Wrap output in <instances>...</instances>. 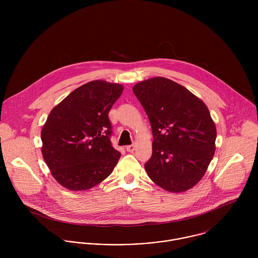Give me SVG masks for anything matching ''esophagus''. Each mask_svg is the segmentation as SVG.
Masks as SVG:
<instances>
[{"mask_svg":"<svg viewBox=\"0 0 258 258\" xmlns=\"http://www.w3.org/2000/svg\"><path fill=\"white\" fill-rule=\"evenodd\" d=\"M135 145L134 144H132V145H129V146H127L126 147V150H127V152H130V153H132V152H134V150H135Z\"/></svg>","mask_w":258,"mask_h":258,"instance_id":"obj_1","label":"esophagus"}]
</instances>
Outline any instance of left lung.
<instances>
[{
	"label": "left lung",
	"instance_id": "left-lung-1",
	"mask_svg": "<svg viewBox=\"0 0 258 258\" xmlns=\"http://www.w3.org/2000/svg\"><path fill=\"white\" fill-rule=\"evenodd\" d=\"M133 92L147 113L154 137L145 164L149 178L171 192L198 184L214 158L217 129L202 99L161 76L141 81Z\"/></svg>",
	"mask_w": 258,
	"mask_h": 258
}]
</instances>
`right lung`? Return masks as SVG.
Wrapping results in <instances>:
<instances>
[{
	"mask_svg": "<svg viewBox=\"0 0 258 258\" xmlns=\"http://www.w3.org/2000/svg\"><path fill=\"white\" fill-rule=\"evenodd\" d=\"M123 85L89 81L50 111L42 127L41 154L52 177L71 190L100 184L113 171L121 154L112 147L108 113Z\"/></svg>",
	"mask_w": 258,
	"mask_h": 258,
	"instance_id": "1",
	"label": "right lung"
}]
</instances>
